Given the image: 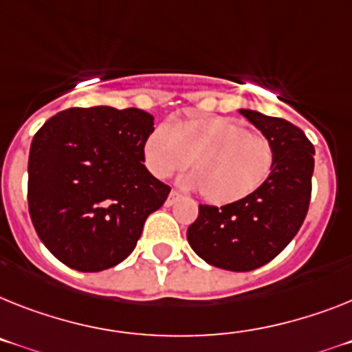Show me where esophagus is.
Masks as SVG:
<instances>
[{
    "label": "esophagus",
    "mask_w": 352,
    "mask_h": 352,
    "mask_svg": "<svg viewBox=\"0 0 352 352\" xmlns=\"http://www.w3.org/2000/svg\"><path fill=\"white\" fill-rule=\"evenodd\" d=\"M179 199H181V193H179V191H175V190H171L170 195H168L166 204H168V206H173V204H175Z\"/></svg>",
    "instance_id": "34e87169"
}]
</instances>
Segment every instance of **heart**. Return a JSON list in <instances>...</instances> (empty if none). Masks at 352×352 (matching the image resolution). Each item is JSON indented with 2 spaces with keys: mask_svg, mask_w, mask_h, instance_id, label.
Returning a JSON list of instances; mask_svg holds the SVG:
<instances>
[{
  "mask_svg": "<svg viewBox=\"0 0 352 352\" xmlns=\"http://www.w3.org/2000/svg\"><path fill=\"white\" fill-rule=\"evenodd\" d=\"M276 153L270 141L249 126L223 116L193 118L173 129L157 126L144 141V162L157 179H166L188 164L190 188L214 206L240 202L270 177Z\"/></svg>",
  "mask_w": 352,
  "mask_h": 352,
  "instance_id": "1",
  "label": "heart"
}]
</instances>
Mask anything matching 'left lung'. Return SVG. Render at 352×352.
Masks as SVG:
<instances>
[{
    "instance_id": "8db88e82",
    "label": "left lung",
    "mask_w": 352,
    "mask_h": 352,
    "mask_svg": "<svg viewBox=\"0 0 352 352\" xmlns=\"http://www.w3.org/2000/svg\"><path fill=\"white\" fill-rule=\"evenodd\" d=\"M240 114L274 146L270 177L240 202L199 206V218L188 229L197 256L231 272L267 265L294 240L308 212L315 166V148L299 126L249 109H240Z\"/></svg>"
}]
</instances>
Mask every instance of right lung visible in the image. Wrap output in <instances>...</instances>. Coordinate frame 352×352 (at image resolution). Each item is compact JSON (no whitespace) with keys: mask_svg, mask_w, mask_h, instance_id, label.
<instances>
[{"mask_svg":"<svg viewBox=\"0 0 352 352\" xmlns=\"http://www.w3.org/2000/svg\"><path fill=\"white\" fill-rule=\"evenodd\" d=\"M153 116L73 107L50 118L28 157V209L46 249L78 272L116 267L135 249L170 186L144 166Z\"/></svg>","mask_w":352,"mask_h":352,"instance_id":"right-lung-1","label":"right lung"}]
</instances>
